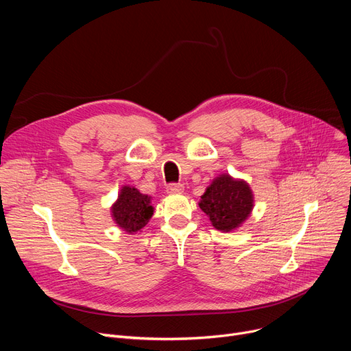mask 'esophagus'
<instances>
[{
    "label": "esophagus",
    "instance_id": "obj_1",
    "mask_svg": "<svg viewBox=\"0 0 351 351\" xmlns=\"http://www.w3.org/2000/svg\"><path fill=\"white\" fill-rule=\"evenodd\" d=\"M183 191H185V186H183L182 183H171V185L166 186V192L171 193V195H175V193H182Z\"/></svg>",
    "mask_w": 351,
    "mask_h": 351
}]
</instances>
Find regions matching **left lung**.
Returning <instances> with one entry per match:
<instances>
[{
	"label": "left lung",
	"instance_id": "1",
	"mask_svg": "<svg viewBox=\"0 0 351 351\" xmlns=\"http://www.w3.org/2000/svg\"><path fill=\"white\" fill-rule=\"evenodd\" d=\"M253 206L254 197L249 183L228 173L215 178L199 202V208L208 215L212 226L226 233L241 228Z\"/></svg>",
	"mask_w": 351,
	"mask_h": 351
}]
</instances>
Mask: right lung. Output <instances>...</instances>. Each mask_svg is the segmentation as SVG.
I'll list each match as a JSON object with an SVG mask.
<instances>
[{"instance_id": "obj_1", "label": "right lung", "mask_w": 351, "mask_h": 351, "mask_svg": "<svg viewBox=\"0 0 351 351\" xmlns=\"http://www.w3.org/2000/svg\"><path fill=\"white\" fill-rule=\"evenodd\" d=\"M114 222L126 233L134 234L147 225L154 215L151 197L134 186H122L115 204L110 206Z\"/></svg>"}]
</instances>
